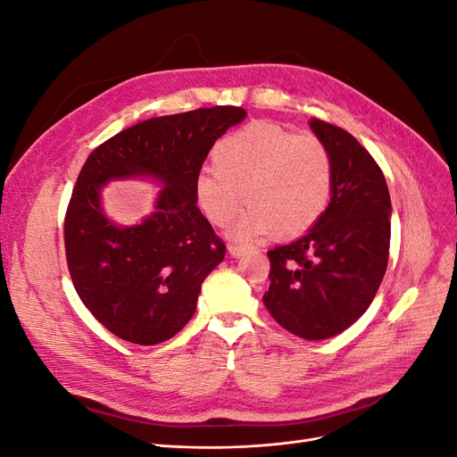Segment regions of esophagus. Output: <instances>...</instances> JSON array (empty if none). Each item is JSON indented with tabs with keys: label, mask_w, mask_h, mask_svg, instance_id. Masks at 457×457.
<instances>
[{
	"label": "esophagus",
	"mask_w": 457,
	"mask_h": 457,
	"mask_svg": "<svg viewBox=\"0 0 457 457\" xmlns=\"http://www.w3.org/2000/svg\"><path fill=\"white\" fill-rule=\"evenodd\" d=\"M228 253L232 255V257H244L245 253H247V247L245 245H238V244H230L228 245Z\"/></svg>",
	"instance_id": "esophagus-1"
}]
</instances>
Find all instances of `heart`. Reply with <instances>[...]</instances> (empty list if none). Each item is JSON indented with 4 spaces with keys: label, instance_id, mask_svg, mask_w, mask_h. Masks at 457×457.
Listing matches in <instances>:
<instances>
[{
    "label": "heart",
    "instance_id": "heart-1",
    "mask_svg": "<svg viewBox=\"0 0 457 457\" xmlns=\"http://www.w3.org/2000/svg\"><path fill=\"white\" fill-rule=\"evenodd\" d=\"M215 168L195 179V202L212 225L225 228L245 202L252 205L234 225V242L294 237L311 228L331 198V158L314 135H295L276 123L253 121L213 148Z\"/></svg>",
    "mask_w": 457,
    "mask_h": 457
}]
</instances>
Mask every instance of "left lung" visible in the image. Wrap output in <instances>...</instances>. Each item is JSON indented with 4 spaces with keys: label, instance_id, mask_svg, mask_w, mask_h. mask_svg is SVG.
I'll use <instances>...</instances> for the list:
<instances>
[{
    "label": "left lung",
    "instance_id": "1",
    "mask_svg": "<svg viewBox=\"0 0 457 457\" xmlns=\"http://www.w3.org/2000/svg\"><path fill=\"white\" fill-rule=\"evenodd\" d=\"M331 158V198L320 219L270 259L267 311L289 334L318 341L353 326L371 305L391 244V196L383 171L351 133L312 118Z\"/></svg>",
    "mask_w": 457,
    "mask_h": 457
}]
</instances>
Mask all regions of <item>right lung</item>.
<instances>
[{
    "label": "right lung",
    "mask_w": 457,
    "mask_h": 457,
    "mask_svg": "<svg viewBox=\"0 0 457 457\" xmlns=\"http://www.w3.org/2000/svg\"><path fill=\"white\" fill-rule=\"evenodd\" d=\"M244 118L238 106L150 118L96 146L81 168L64 219L68 270L89 312L120 339L163 343L195 314L227 247L192 188L215 141ZM129 178L162 190L154 212L121 228L105 215L102 188Z\"/></svg>",
    "instance_id": "obj_1"
}]
</instances>
